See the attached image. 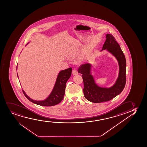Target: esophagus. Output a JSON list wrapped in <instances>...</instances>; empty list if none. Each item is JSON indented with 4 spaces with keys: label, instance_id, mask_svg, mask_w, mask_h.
<instances>
[{
    "label": "esophagus",
    "instance_id": "34e87169",
    "mask_svg": "<svg viewBox=\"0 0 147 147\" xmlns=\"http://www.w3.org/2000/svg\"><path fill=\"white\" fill-rule=\"evenodd\" d=\"M72 74L74 76V75H77V74H78V71L76 69H74L73 71H72Z\"/></svg>",
    "mask_w": 147,
    "mask_h": 147
}]
</instances>
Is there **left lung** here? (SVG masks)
<instances>
[{"instance_id":"1","label":"left lung","mask_w":147,"mask_h":147,"mask_svg":"<svg viewBox=\"0 0 147 147\" xmlns=\"http://www.w3.org/2000/svg\"><path fill=\"white\" fill-rule=\"evenodd\" d=\"M106 41L102 51L106 50L116 59L119 65V74L113 86L102 88L98 86L91 74V63L80 65L78 72L82 74L84 84V96L87 100L93 103L106 102L111 100L123 91L126 84V61L124 53L116 39L110 34L106 35Z\"/></svg>"}]
</instances>
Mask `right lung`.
I'll list each match as a JSON object with an SVG mask.
<instances>
[{
    "instance_id": "right-lung-1",
    "label": "right lung",
    "mask_w": 147,
    "mask_h": 147,
    "mask_svg": "<svg viewBox=\"0 0 147 147\" xmlns=\"http://www.w3.org/2000/svg\"><path fill=\"white\" fill-rule=\"evenodd\" d=\"M28 43H27L28 44ZM71 67L60 71L58 74L56 82L54 85L52 91L51 92L49 96L43 100H35L31 98L28 96L25 91L23 90V92L29 100L35 104L43 106H51L56 105L61 102L63 99L64 95L65 93L66 83L71 75ZM18 78V76L17 74Z\"/></svg>"
}]
</instances>
